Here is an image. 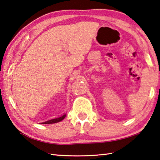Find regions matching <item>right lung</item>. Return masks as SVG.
<instances>
[{
    "label": "right lung",
    "mask_w": 160,
    "mask_h": 160,
    "mask_svg": "<svg viewBox=\"0 0 160 160\" xmlns=\"http://www.w3.org/2000/svg\"><path fill=\"white\" fill-rule=\"evenodd\" d=\"M65 116H66V114H65V115H62L61 117H60V118L52 119V120H48V121L44 122H42V123H40V124H53V123L59 122L62 121L63 119L65 118Z\"/></svg>",
    "instance_id": "obj_1"
}]
</instances>
